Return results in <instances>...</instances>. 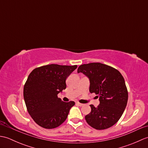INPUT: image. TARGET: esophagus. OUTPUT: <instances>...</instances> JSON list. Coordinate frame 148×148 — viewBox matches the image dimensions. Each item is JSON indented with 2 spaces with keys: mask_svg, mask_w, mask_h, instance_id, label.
Masks as SVG:
<instances>
[{
  "mask_svg": "<svg viewBox=\"0 0 148 148\" xmlns=\"http://www.w3.org/2000/svg\"><path fill=\"white\" fill-rule=\"evenodd\" d=\"M76 105L79 106H83V103H79V102H76Z\"/></svg>",
  "mask_w": 148,
  "mask_h": 148,
  "instance_id": "34e87169",
  "label": "esophagus"
}]
</instances>
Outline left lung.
I'll list each match as a JSON object with an SVG mask.
<instances>
[{"label":"left lung","instance_id":"8db88e82","mask_svg":"<svg viewBox=\"0 0 148 148\" xmlns=\"http://www.w3.org/2000/svg\"><path fill=\"white\" fill-rule=\"evenodd\" d=\"M77 72L89 78L90 92L99 98L100 104L90 105L91 112L85 116L90 126L104 130L113 126L121 118L128 101L125 79L117 69L101 63L81 65Z\"/></svg>","mask_w":148,"mask_h":148}]
</instances>
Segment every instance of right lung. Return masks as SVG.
I'll return each instance as SVG.
<instances>
[{"label":"right lung","instance_id":"right-lung-1","mask_svg":"<svg viewBox=\"0 0 148 148\" xmlns=\"http://www.w3.org/2000/svg\"><path fill=\"white\" fill-rule=\"evenodd\" d=\"M76 68V65L50 64L30 72L24 85L23 97L28 112L39 126L52 129L67 119L75 102H63L58 94L66 88V79Z\"/></svg>","mask_w":148,"mask_h":148}]
</instances>
